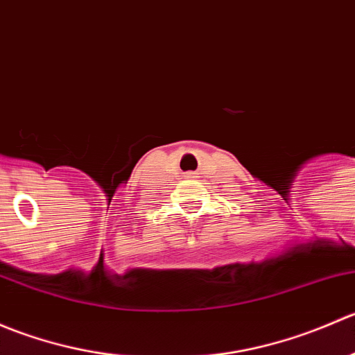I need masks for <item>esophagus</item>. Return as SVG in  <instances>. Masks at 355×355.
Masks as SVG:
<instances>
[{"instance_id":"esophagus-1","label":"esophagus","mask_w":355,"mask_h":355,"mask_svg":"<svg viewBox=\"0 0 355 355\" xmlns=\"http://www.w3.org/2000/svg\"><path fill=\"white\" fill-rule=\"evenodd\" d=\"M185 178H196V173H187L185 175Z\"/></svg>"}]
</instances>
